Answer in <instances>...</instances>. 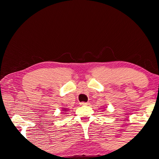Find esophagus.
Returning a JSON list of instances; mask_svg holds the SVG:
<instances>
[{
  "mask_svg": "<svg viewBox=\"0 0 159 159\" xmlns=\"http://www.w3.org/2000/svg\"><path fill=\"white\" fill-rule=\"evenodd\" d=\"M89 102H81V103H80V105L81 106H87V105H89Z\"/></svg>",
  "mask_w": 159,
  "mask_h": 159,
  "instance_id": "obj_1",
  "label": "esophagus"
}]
</instances>
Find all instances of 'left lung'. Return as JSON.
<instances>
[{"label": "left lung", "instance_id": "1", "mask_svg": "<svg viewBox=\"0 0 159 159\" xmlns=\"http://www.w3.org/2000/svg\"><path fill=\"white\" fill-rule=\"evenodd\" d=\"M103 109H104V108H103Z\"/></svg>", "mask_w": 159, "mask_h": 159}]
</instances>
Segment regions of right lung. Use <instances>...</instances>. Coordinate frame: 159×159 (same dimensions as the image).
Listing matches in <instances>:
<instances>
[{
    "label": "right lung",
    "mask_w": 159,
    "mask_h": 159,
    "mask_svg": "<svg viewBox=\"0 0 159 159\" xmlns=\"http://www.w3.org/2000/svg\"><path fill=\"white\" fill-rule=\"evenodd\" d=\"M69 109L68 108H62V109H61V111H62L63 112H61V113H65V112H66V111H69Z\"/></svg>",
    "instance_id": "1"
}]
</instances>
